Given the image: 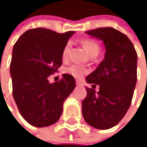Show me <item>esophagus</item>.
Returning <instances> with one entry per match:
<instances>
[{"label": "esophagus", "instance_id": "esophagus-1", "mask_svg": "<svg viewBox=\"0 0 147 147\" xmlns=\"http://www.w3.org/2000/svg\"><path fill=\"white\" fill-rule=\"evenodd\" d=\"M77 86H83L82 82H81V81H77Z\"/></svg>", "mask_w": 147, "mask_h": 147}]
</instances>
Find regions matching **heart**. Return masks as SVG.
Wrapping results in <instances>:
<instances>
[{
  "label": "heart",
  "mask_w": 147,
  "mask_h": 147,
  "mask_svg": "<svg viewBox=\"0 0 147 147\" xmlns=\"http://www.w3.org/2000/svg\"><path fill=\"white\" fill-rule=\"evenodd\" d=\"M82 45L87 50V52L89 53V55L91 56L97 55L99 54L100 46L95 40H93V39H84V40L82 41ZM70 50H71V43L68 42L64 46V47L63 49V52H61V56H63V60H67L69 58V54H70ZM65 71L68 73V74L72 75L73 77H75L77 78H82L84 75H86L88 72V70L86 68L79 66V65H76V64L68 67Z\"/></svg>",
  "instance_id": "obj_1"
}]
</instances>
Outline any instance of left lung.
Returning a JSON list of instances; mask_svg holds the SVG:
<instances>
[{
  "instance_id": "left-lung-1",
  "label": "left lung",
  "mask_w": 147,
  "mask_h": 147,
  "mask_svg": "<svg viewBox=\"0 0 147 147\" xmlns=\"http://www.w3.org/2000/svg\"><path fill=\"white\" fill-rule=\"evenodd\" d=\"M87 34L103 41L105 58L86 77L92 88L82 101V114L89 125L108 129L115 126L131 106L137 83L138 55L129 38L112 27L97 28ZM100 86L99 92L94 88Z\"/></svg>"
}]
</instances>
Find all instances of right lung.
Wrapping results in <instances>:
<instances>
[{"instance_id":"right-lung-1","label":"right lung","mask_w":147,"mask_h":147,"mask_svg":"<svg viewBox=\"0 0 147 147\" xmlns=\"http://www.w3.org/2000/svg\"><path fill=\"white\" fill-rule=\"evenodd\" d=\"M73 33L34 28L14 45L10 63L13 97L21 115L32 126L55 123L64 100L76 86L75 78L69 74L53 84L48 82V77L61 66V52Z\"/></svg>"}]
</instances>
